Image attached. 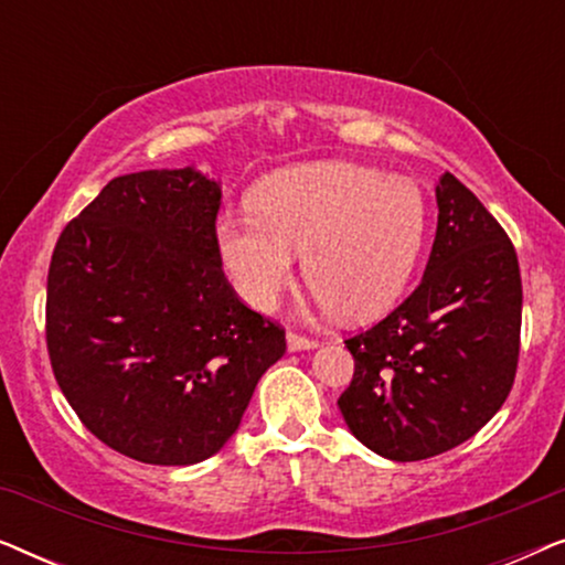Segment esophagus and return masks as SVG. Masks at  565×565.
<instances>
[{"mask_svg":"<svg viewBox=\"0 0 565 565\" xmlns=\"http://www.w3.org/2000/svg\"><path fill=\"white\" fill-rule=\"evenodd\" d=\"M319 344L313 337H306V334H298V331H288V350L290 352H298V350H313V347Z\"/></svg>","mask_w":565,"mask_h":565,"instance_id":"obj_1","label":"esophagus"}]
</instances>
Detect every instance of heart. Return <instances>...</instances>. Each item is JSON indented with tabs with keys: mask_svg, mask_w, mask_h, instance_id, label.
Wrapping results in <instances>:
<instances>
[{
	"mask_svg": "<svg viewBox=\"0 0 565 565\" xmlns=\"http://www.w3.org/2000/svg\"><path fill=\"white\" fill-rule=\"evenodd\" d=\"M254 211L215 226L223 265L246 303L269 311L296 280V254L321 308L367 321L396 303L419 259L427 203L419 184L350 161L267 177Z\"/></svg>",
	"mask_w": 565,
	"mask_h": 565,
	"instance_id": "b5f03b06",
	"label": "heart"
}]
</instances>
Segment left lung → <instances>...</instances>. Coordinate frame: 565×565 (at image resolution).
<instances>
[{
  "label": "left lung",
  "instance_id": "1",
  "mask_svg": "<svg viewBox=\"0 0 565 565\" xmlns=\"http://www.w3.org/2000/svg\"><path fill=\"white\" fill-rule=\"evenodd\" d=\"M437 234L422 282L373 329L344 339L354 358L339 396L347 427L388 460L466 443L514 385L522 277L512 238L450 172L437 184Z\"/></svg>",
  "mask_w": 565,
  "mask_h": 565
}]
</instances>
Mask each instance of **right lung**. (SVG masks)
I'll use <instances>...</instances> for the list:
<instances>
[{
  "label": "right lung",
  "mask_w": 565,
  "mask_h": 565,
  "mask_svg": "<svg viewBox=\"0 0 565 565\" xmlns=\"http://www.w3.org/2000/svg\"><path fill=\"white\" fill-rule=\"evenodd\" d=\"M218 182L192 167L115 177L66 223L49 267L45 344L99 443L151 466L211 458L242 424L285 329L221 269Z\"/></svg>",
  "instance_id": "obj_1"
}]
</instances>
